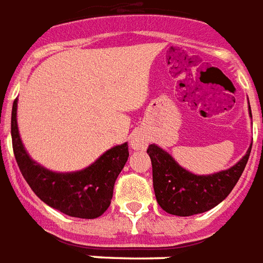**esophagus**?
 I'll use <instances>...</instances> for the list:
<instances>
[{
	"instance_id": "34e87169",
	"label": "esophagus",
	"mask_w": 263,
	"mask_h": 263,
	"mask_svg": "<svg viewBox=\"0 0 263 263\" xmlns=\"http://www.w3.org/2000/svg\"><path fill=\"white\" fill-rule=\"evenodd\" d=\"M148 145V136L144 130H134L133 133L130 134V147L136 151H143L147 148Z\"/></svg>"
}]
</instances>
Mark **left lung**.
<instances>
[{"mask_svg": "<svg viewBox=\"0 0 263 263\" xmlns=\"http://www.w3.org/2000/svg\"><path fill=\"white\" fill-rule=\"evenodd\" d=\"M248 108L251 106L248 102ZM252 143L245 155L223 171L197 175L181 166L168 151L157 144L148 147L153 164V186L162 210L174 216H193L216 208L233 191L250 158Z\"/></svg>", "mask_w": 263, "mask_h": 263, "instance_id": "left-lung-1", "label": "left lung"}]
</instances>
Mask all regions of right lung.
I'll use <instances>...</instances> for the list:
<instances>
[{"instance_id": "obj_1", "label": "right lung", "mask_w": 263, "mask_h": 263, "mask_svg": "<svg viewBox=\"0 0 263 263\" xmlns=\"http://www.w3.org/2000/svg\"><path fill=\"white\" fill-rule=\"evenodd\" d=\"M18 98L12 105L11 136L15 160L25 181L42 202L77 218H97L106 212L116 178L129 158L127 143L115 145L91 165L72 172L51 171L32 158L18 129Z\"/></svg>"}]
</instances>
